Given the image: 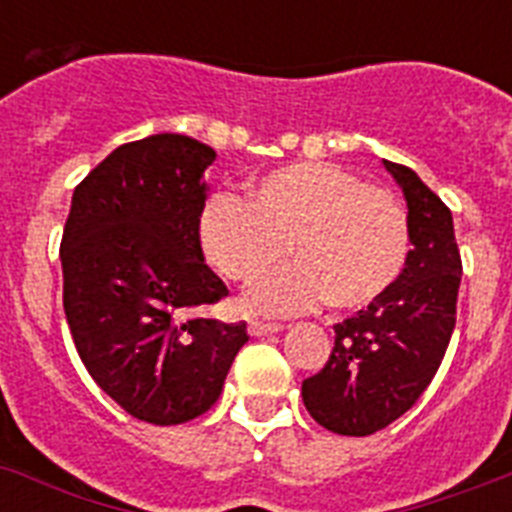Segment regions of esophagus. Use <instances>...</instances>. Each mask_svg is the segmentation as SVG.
<instances>
[{"instance_id":"obj_1","label":"esophagus","mask_w":512,"mask_h":512,"mask_svg":"<svg viewBox=\"0 0 512 512\" xmlns=\"http://www.w3.org/2000/svg\"><path fill=\"white\" fill-rule=\"evenodd\" d=\"M247 330H250V335L260 337V335H273V332H281L283 324L278 322H262V319H250V324H247Z\"/></svg>"}]
</instances>
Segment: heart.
<instances>
[{"label": "heart", "instance_id": "b5f03b06", "mask_svg": "<svg viewBox=\"0 0 512 512\" xmlns=\"http://www.w3.org/2000/svg\"><path fill=\"white\" fill-rule=\"evenodd\" d=\"M208 260L250 283L288 255L301 262L250 288L260 311H296L330 299L366 309L399 281L410 257V219L397 195L330 162H299L262 177L252 201L216 195L201 216Z\"/></svg>", "mask_w": 512, "mask_h": 512}]
</instances>
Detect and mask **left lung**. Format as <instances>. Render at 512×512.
I'll list each match as a JSON object with an SVG mask.
<instances>
[{
	"label": "left lung",
	"instance_id": "8db88e82",
	"mask_svg": "<svg viewBox=\"0 0 512 512\" xmlns=\"http://www.w3.org/2000/svg\"><path fill=\"white\" fill-rule=\"evenodd\" d=\"M402 188L412 250L399 281L335 324L324 368L301 384L306 410L337 435H371L428 389L456 327L461 255L446 203L402 164L384 162Z\"/></svg>",
	"mask_w": 512,
	"mask_h": 512
}]
</instances>
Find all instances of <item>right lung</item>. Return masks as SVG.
Wrapping results in <instances>:
<instances>
[{"label": "right lung", "mask_w": 512, "mask_h": 512, "mask_svg": "<svg viewBox=\"0 0 512 512\" xmlns=\"http://www.w3.org/2000/svg\"><path fill=\"white\" fill-rule=\"evenodd\" d=\"M216 151L182 133L123 144L71 195L61 239L77 353L113 402L151 425L216 404L247 324L198 317L226 286L203 262V172Z\"/></svg>", "instance_id": "right-lung-1"}]
</instances>
